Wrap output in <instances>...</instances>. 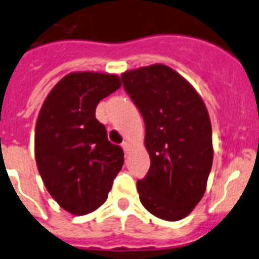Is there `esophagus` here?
<instances>
[{
    "instance_id": "1",
    "label": "esophagus",
    "mask_w": 259,
    "mask_h": 259,
    "mask_svg": "<svg viewBox=\"0 0 259 259\" xmlns=\"http://www.w3.org/2000/svg\"><path fill=\"white\" fill-rule=\"evenodd\" d=\"M122 149L125 153H129L130 150H132V143H130L129 141H125V142H122Z\"/></svg>"
}]
</instances>
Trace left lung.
<instances>
[{
  "label": "left lung",
  "instance_id": "1",
  "mask_svg": "<svg viewBox=\"0 0 259 259\" xmlns=\"http://www.w3.org/2000/svg\"><path fill=\"white\" fill-rule=\"evenodd\" d=\"M121 77L146 129L150 170L137 182L141 203L158 219L182 220L203 197L213 162L207 106L183 76L164 64L130 69Z\"/></svg>",
  "mask_w": 259,
  "mask_h": 259
}]
</instances>
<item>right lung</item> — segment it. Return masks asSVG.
<instances>
[{
  "instance_id": "add662e5",
  "label": "right lung",
  "mask_w": 259,
  "mask_h": 259,
  "mask_svg": "<svg viewBox=\"0 0 259 259\" xmlns=\"http://www.w3.org/2000/svg\"><path fill=\"white\" fill-rule=\"evenodd\" d=\"M119 87L116 73L71 72L50 91L39 112L36 167L50 195L75 216L101 207L122 168V149L108 140L96 118L100 100Z\"/></svg>"
}]
</instances>
